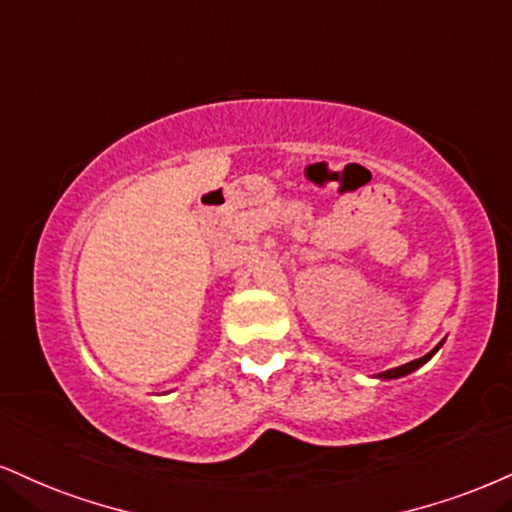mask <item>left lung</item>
I'll return each mask as SVG.
<instances>
[{
	"instance_id": "obj_1",
	"label": "left lung",
	"mask_w": 512,
	"mask_h": 512,
	"mask_svg": "<svg viewBox=\"0 0 512 512\" xmlns=\"http://www.w3.org/2000/svg\"><path fill=\"white\" fill-rule=\"evenodd\" d=\"M443 343V341H441ZM441 343L439 346H436L432 353H427L424 357H417V360H412V362H405V365H400V367H393V369H386V372H381V374H377V379H398V377H405V374H410V372H415V369H420L424 362L427 360H432V355L436 353V350L441 348Z\"/></svg>"
}]
</instances>
